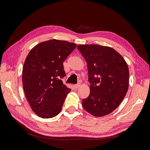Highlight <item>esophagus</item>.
<instances>
[{
	"mask_svg": "<svg viewBox=\"0 0 150 150\" xmlns=\"http://www.w3.org/2000/svg\"><path fill=\"white\" fill-rule=\"evenodd\" d=\"M80 85H81V84H80V83H77L76 84H75V85H74V88H75V89H78V88H79L80 86Z\"/></svg>",
	"mask_w": 150,
	"mask_h": 150,
	"instance_id": "34e87169",
	"label": "esophagus"
}]
</instances>
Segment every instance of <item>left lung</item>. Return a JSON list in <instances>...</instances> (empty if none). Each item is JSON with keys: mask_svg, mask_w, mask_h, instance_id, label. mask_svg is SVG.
<instances>
[{"mask_svg": "<svg viewBox=\"0 0 150 150\" xmlns=\"http://www.w3.org/2000/svg\"><path fill=\"white\" fill-rule=\"evenodd\" d=\"M85 59L90 94L82 105L94 116L107 115L118 107L127 92L129 72L122 56L113 48L99 45H78Z\"/></svg>", "mask_w": 150, "mask_h": 150, "instance_id": "obj_1", "label": "left lung"}]
</instances>
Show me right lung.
Wrapping results in <instances>:
<instances>
[{"instance_id":"right-lung-1","label":"right lung","mask_w":150,"mask_h":150,"mask_svg":"<svg viewBox=\"0 0 150 150\" xmlns=\"http://www.w3.org/2000/svg\"><path fill=\"white\" fill-rule=\"evenodd\" d=\"M76 45L53 39L32 48L24 61L22 81L24 92L33 112L51 118L61 111L71 89L62 83L66 75L63 62Z\"/></svg>"}]
</instances>
